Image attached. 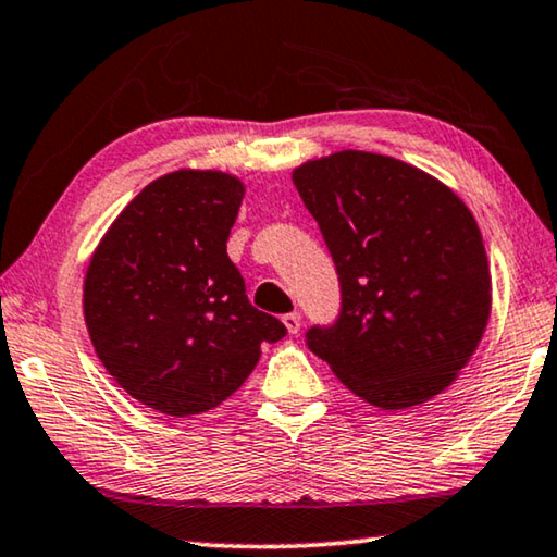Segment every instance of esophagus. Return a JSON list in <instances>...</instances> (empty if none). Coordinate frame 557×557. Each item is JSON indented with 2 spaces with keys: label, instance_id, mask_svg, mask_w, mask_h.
<instances>
[{
  "label": "esophagus",
  "instance_id": "obj_1",
  "mask_svg": "<svg viewBox=\"0 0 557 557\" xmlns=\"http://www.w3.org/2000/svg\"><path fill=\"white\" fill-rule=\"evenodd\" d=\"M282 322H285L287 332L297 335V332H300V325H302V314L300 312H287V314H282Z\"/></svg>",
  "mask_w": 557,
  "mask_h": 557
}]
</instances>
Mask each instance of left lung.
I'll use <instances>...</instances> for the list:
<instances>
[{
	"mask_svg": "<svg viewBox=\"0 0 557 557\" xmlns=\"http://www.w3.org/2000/svg\"><path fill=\"white\" fill-rule=\"evenodd\" d=\"M339 282V312L305 343L370 405L405 410L443 393L491 318L478 222L443 182L372 152L293 172Z\"/></svg>",
	"mask_w": 557,
	"mask_h": 557,
	"instance_id": "left-lung-1",
	"label": "left lung"
}]
</instances>
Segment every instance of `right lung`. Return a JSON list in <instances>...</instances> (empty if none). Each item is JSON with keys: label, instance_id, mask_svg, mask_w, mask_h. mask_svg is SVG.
Listing matches in <instances>:
<instances>
[{"label": "right lung", "instance_id": "obj_1", "mask_svg": "<svg viewBox=\"0 0 557 557\" xmlns=\"http://www.w3.org/2000/svg\"><path fill=\"white\" fill-rule=\"evenodd\" d=\"M243 182L180 170L107 230L85 277V320L107 372L147 408L207 412L245 383L287 327L247 300L227 257Z\"/></svg>", "mask_w": 557, "mask_h": 557}]
</instances>
